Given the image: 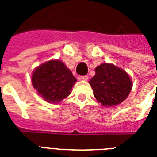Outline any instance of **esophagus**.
<instances>
[{
    "mask_svg": "<svg viewBox=\"0 0 157 157\" xmlns=\"http://www.w3.org/2000/svg\"><path fill=\"white\" fill-rule=\"evenodd\" d=\"M80 79L82 81H88V76L87 75H82L80 77Z\"/></svg>",
    "mask_w": 157,
    "mask_h": 157,
    "instance_id": "1",
    "label": "esophagus"
}]
</instances>
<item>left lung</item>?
<instances>
[{"label":"left lung","instance_id":"8db88e82","mask_svg":"<svg viewBox=\"0 0 157 157\" xmlns=\"http://www.w3.org/2000/svg\"><path fill=\"white\" fill-rule=\"evenodd\" d=\"M95 72L89 84L98 102L105 107H113L127 98L133 84L125 71L113 64L103 63L96 67Z\"/></svg>","mask_w":157,"mask_h":157}]
</instances>
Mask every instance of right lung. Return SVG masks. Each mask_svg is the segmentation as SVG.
I'll return each mask as SVG.
<instances>
[{"label": "right lung", "mask_w": 157, "mask_h": 157, "mask_svg": "<svg viewBox=\"0 0 157 157\" xmlns=\"http://www.w3.org/2000/svg\"><path fill=\"white\" fill-rule=\"evenodd\" d=\"M76 79L66 65L59 59L42 64L33 71L32 84L46 102L57 103L66 98Z\"/></svg>", "instance_id": "add662e5"}]
</instances>
